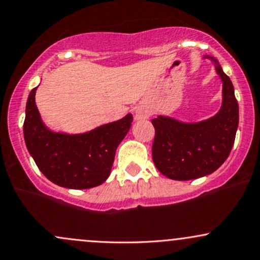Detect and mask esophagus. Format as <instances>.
Returning <instances> with one entry per match:
<instances>
[{
	"instance_id": "obj_1",
	"label": "esophagus",
	"mask_w": 260,
	"mask_h": 260,
	"mask_svg": "<svg viewBox=\"0 0 260 260\" xmlns=\"http://www.w3.org/2000/svg\"><path fill=\"white\" fill-rule=\"evenodd\" d=\"M151 114H152V111H151V109H150L149 105L141 104L136 108L135 118L138 120H145V119H149L150 116H151Z\"/></svg>"
}]
</instances>
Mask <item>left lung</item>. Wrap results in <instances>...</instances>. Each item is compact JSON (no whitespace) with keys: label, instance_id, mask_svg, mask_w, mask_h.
I'll list each match as a JSON object with an SVG mask.
<instances>
[{"label":"left lung","instance_id":"left-lung-1","mask_svg":"<svg viewBox=\"0 0 260 260\" xmlns=\"http://www.w3.org/2000/svg\"><path fill=\"white\" fill-rule=\"evenodd\" d=\"M205 58L214 63L223 83L218 113L200 122H182L162 115L152 119L153 164L171 180H194L214 172L227 160L236 139L239 110L233 84L216 58Z\"/></svg>","mask_w":260,"mask_h":260}]
</instances>
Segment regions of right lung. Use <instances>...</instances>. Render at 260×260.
<instances>
[{"instance_id":"obj_1","label":"right lung","mask_w":260,"mask_h":260,"mask_svg":"<svg viewBox=\"0 0 260 260\" xmlns=\"http://www.w3.org/2000/svg\"><path fill=\"white\" fill-rule=\"evenodd\" d=\"M32 89L26 105L23 135L41 172L58 186L85 189L102 185L111 172L119 144L130 130L133 115L84 134L54 133L42 121Z\"/></svg>"}]
</instances>
